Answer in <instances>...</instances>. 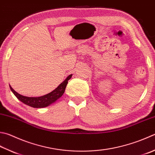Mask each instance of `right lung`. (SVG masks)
Masks as SVG:
<instances>
[{
    "mask_svg": "<svg viewBox=\"0 0 155 155\" xmlns=\"http://www.w3.org/2000/svg\"><path fill=\"white\" fill-rule=\"evenodd\" d=\"M71 76L72 74L69 75L53 91L46 95L40 96V97H28V96L21 95L16 91H15L10 85L9 87L14 95L23 103L34 108H44L54 103L61 96H62L63 93L65 92V87L68 83V81L71 79Z\"/></svg>",
    "mask_w": 155,
    "mask_h": 155,
    "instance_id": "add662e5",
    "label": "right lung"
}]
</instances>
